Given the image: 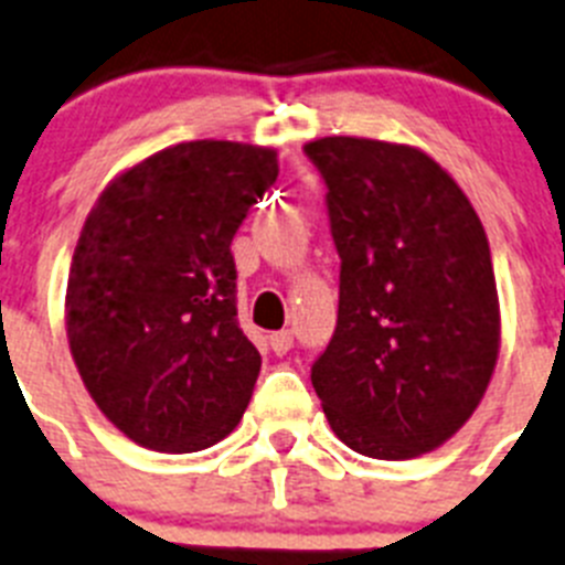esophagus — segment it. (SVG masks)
I'll list each match as a JSON object with an SVG mask.
<instances>
[{
    "label": "esophagus",
    "instance_id": "34e87169",
    "mask_svg": "<svg viewBox=\"0 0 565 565\" xmlns=\"http://www.w3.org/2000/svg\"><path fill=\"white\" fill-rule=\"evenodd\" d=\"M269 348L275 355H287L292 350V330H278L269 335Z\"/></svg>",
    "mask_w": 565,
    "mask_h": 565
}]
</instances>
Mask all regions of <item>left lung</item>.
<instances>
[{"label":"left lung","mask_w":565,"mask_h":565,"mask_svg":"<svg viewBox=\"0 0 565 565\" xmlns=\"http://www.w3.org/2000/svg\"><path fill=\"white\" fill-rule=\"evenodd\" d=\"M327 186L339 319L312 387L341 443L411 459L477 411L500 353L480 217L425 151L364 137L305 146Z\"/></svg>","instance_id":"8db88e82"}]
</instances>
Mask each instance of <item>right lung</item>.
<instances>
[{
	"label": "right lung",
	"mask_w": 565,
	"mask_h": 565,
	"mask_svg": "<svg viewBox=\"0 0 565 565\" xmlns=\"http://www.w3.org/2000/svg\"><path fill=\"white\" fill-rule=\"evenodd\" d=\"M273 149L192 140L111 180L79 232L65 327L92 399L131 443L192 454L244 416L260 353L238 324L232 238Z\"/></svg>",
	"instance_id": "right-lung-1"
}]
</instances>
